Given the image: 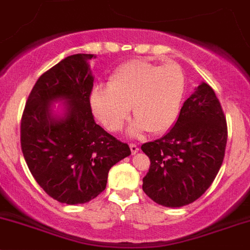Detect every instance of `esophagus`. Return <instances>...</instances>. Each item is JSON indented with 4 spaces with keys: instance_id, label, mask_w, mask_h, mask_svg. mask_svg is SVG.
Wrapping results in <instances>:
<instances>
[{
    "instance_id": "esophagus-1",
    "label": "esophagus",
    "mask_w": 250,
    "mask_h": 250,
    "mask_svg": "<svg viewBox=\"0 0 250 250\" xmlns=\"http://www.w3.org/2000/svg\"><path fill=\"white\" fill-rule=\"evenodd\" d=\"M130 149H131V153L135 154L139 152V146L136 144H130Z\"/></svg>"
}]
</instances>
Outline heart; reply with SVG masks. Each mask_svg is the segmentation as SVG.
I'll list each match as a JSON object with an SVG mask.
<instances>
[{"mask_svg": "<svg viewBox=\"0 0 250 250\" xmlns=\"http://www.w3.org/2000/svg\"><path fill=\"white\" fill-rule=\"evenodd\" d=\"M187 89V75L180 65L131 60L119 66L109 85L98 84L91 94L94 114L109 131H119L130 113L132 135L162 134L177 120Z\"/></svg>", "mask_w": 250, "mask_h": 250, "instance_id": "obj_1", "label": "heart"}]
</instances>
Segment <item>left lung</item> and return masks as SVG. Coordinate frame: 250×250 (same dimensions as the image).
Masks as SVG:
<instances>
[{"mask_svg":"<svg viewBox=\"0 0 250 250\" xmlns=\"http://www.w3.org/2000/svg\"><path fill=\"white\" fill-rule=\"evenodd\" d=\"M227 135L220 101L210 85L201 83L184 102L174 126L141 146L151 162L142 184L147 196L167 208L198 200L222 166Z\"/></svg>","mask_w":250,"mask_h":250,"instance_id":"left-lung-1","label":"left lung"}]
</instances>
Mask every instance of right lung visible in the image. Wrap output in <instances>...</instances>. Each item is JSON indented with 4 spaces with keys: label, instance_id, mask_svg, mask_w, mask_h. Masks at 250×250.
<instances>
[{
    "label": "right lung",
    "instance_id": "add662e5",
    "mask_svg": "<svg viewBox=\"0 0 250 250\" xmlns=\"http://www.w3.org/2000/svg\"><path fill=\"white\" fill-rule=\"evenodd\" d=\"M93 54L67 56L38 78L21 120V147L30 173L59 203L77 205L97 198L109 169L131 153L129 145L106 132L91 108ZM69 103L65 118H52L49 104Z\"/></svg>",
    "mask_w": 250,
    "mask_h": 250
}]
</instances>
